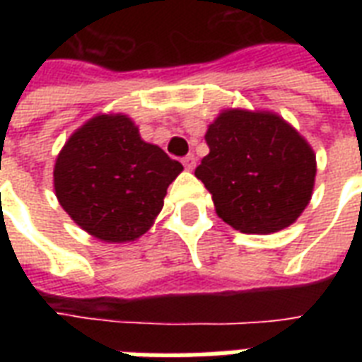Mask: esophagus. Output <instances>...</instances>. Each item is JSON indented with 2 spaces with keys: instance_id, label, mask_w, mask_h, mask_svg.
I'll list each match as a JSON object with an SVG mask.
<instances>
[{
  "instance_id": "1",
  "label": "esophagus",
  "mask_w": 362,
  "mask_h": 362,
  "mask_svg": "<svg viewBox=\"0 0 362 362\" xmlns=\"http://www.w3.org/2000/svg\"><path fill=\"white\" fill-rule=\"evenodd\" d=\"M182 163H184V167H186L187 170H193L195 169V165H197V158H195L193 153H187L186 158L182 159Z\"/></svg>"
}]
</instances>
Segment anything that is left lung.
Masks as SVG:
<instances>
[{
  "label": "left lung",
  "instance_id": "8db88e82",
  "mask_svg": "<svg viewBox=\"0 0 362 362\" xmlns=\"http://www.w3.org/2000/svg\"><path fill=\"white\" fill-rule=\"evenodd\" d=\"M210 152L195 169L216 214L240 233L286 229L312 199L315 153L272 112L223 110L204 135Z\"/></svg>",
  "mask_w": 362,
  "mask_h": 362
}]
</instances>
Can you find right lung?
<instances>
[{"label": "right lung", "mask_w": 362, "mask_h": 362, "mask_svg": "<svg viewBox=\"0 0 362 362\" xmlns=\"http://www.w3.org/2000/svg\"><path fill=\"white\" fill-rule=\"evenodd\" d=\"M182 169L161 148L142 141L131 118L98 115L58 153L54 189L62 209L92 237L131 242L152 227Z\"/></svg>", "instance_id": "add662e5"}]
</instances>
